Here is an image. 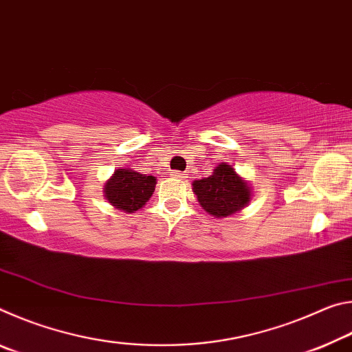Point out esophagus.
<instances>
[{"instance_id": "34e87169", "label": "esophagus", "mask_w": 352, "mask_h": 352, "mask_svg": "<svg viewBox=\"0 0 352 352\" xmlns=\"http://www.w3.org/2000/svg\"><path fill=\"white\" fill-rule=\"evenodd\" d=\"M172 178H177V180H184V178H188L186 172H180V170H172Z\"/></svg>"}]
</instances>
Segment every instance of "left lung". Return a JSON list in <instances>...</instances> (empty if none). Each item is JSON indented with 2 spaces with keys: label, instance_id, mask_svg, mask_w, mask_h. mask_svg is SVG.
<instances>
[{
  "label": "left lung",
  "instance_id": "8db88e82",
  "mask_svg": "<svg viewBox=\"0 0 352 352\" xmlns=\"http://www.w3.org/2000/svg\"><path fill=\"white\" fill-rule=\"evenodd\" d=\"M192 184L201 208L216 217H226L242 210L250 200L247 183L226 163L219 164L212 175Z\"/></svg>",
  "mask_w": 352,
  "mask_h": 352
}]
</instances>
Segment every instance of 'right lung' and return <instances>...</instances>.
Returning a JSON list of instances; mask_svg holds the SVG:
<instances>
[{
  "label": "right lung",
  "mask_w": 352,
  "mask_h": 352,
  "mask_svg": "<svg viewBox=\"0 0 352 352\" xmlns=\"http://www.w3.org/2000/svg\"><path fill=\"white\" fill-rule=\"evenodd\" d=\"M157 180L152 175L130 169H118L105 186V197L113 206L126 212L138 211L151 199Z\"/></svg>",
  "instance_id": "right-lung-1"
}]
</instances>
